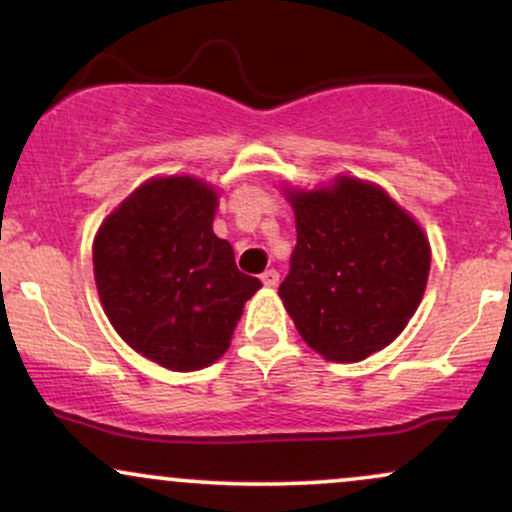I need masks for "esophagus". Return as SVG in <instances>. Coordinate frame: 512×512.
<instances>
[{
    "instance_id": "esophagus-1",
    "label": "esophagus",
    "mask_w": 512,
    "mask_h": 512,
    "mask_svg": "<svg viewBox=\"0 0 512 512\" xmlns=\"http://www.w3.org/2000/svg\"><path fill=\"white\" fill-rule=\"evenodd\" d=\"M262 284L267 286V289H274V286L279 284V272H276V269H267V272L262 274Z\"/></svg>"
}]
</instances>
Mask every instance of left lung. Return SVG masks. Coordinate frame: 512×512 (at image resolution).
<instances>
[{
	"mask_svg": "<svg viewBox=\"0 0 512 512\" xmlns=\"http://www.w3.org/2000/svg\"><path fill=\"white\" fill-rule=\"evenodd\" d=\"M296 248L279 296L303 342L356 363L395 342L424 298L431 245L383 187L339 175L289 190Z\"/></svg>",
	"mask_w": 512,
	"mask_h": 512,
	"instance_id": "1",
	"label": "left lung"
}]
</instances>
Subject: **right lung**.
I'll return each instance as SVG.
<instances>
[{"label": "right lung", "mask_w": 512, "mask_h": 512, "mask_svg": "<svg viewBox=\"0 0 512 512\" xmlns=\"http://www.w3.org/2000/svg\"><path fill=\"white\" fill-rule=\"evenodd\" d=\"M214 187L192 175L154 178L117 207L93 240V274L110 325L137 354L170 370L226 354L243 305L262 281L236 267L211 228Z\"/></svg>", "instance_id": "add662e5"}]
</instances>
